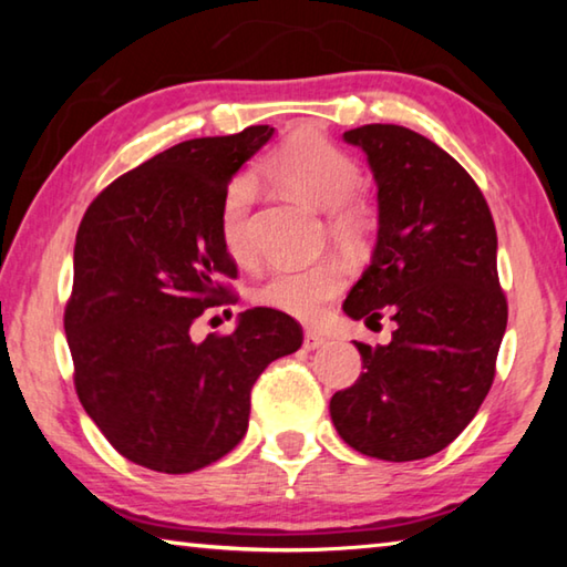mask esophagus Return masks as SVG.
Returning a JSON list of instances; mask_svg holds the SVG:
<instances>
[{
  "mask_svg": "<svg viewBox=\"0 0 567 567\" xmlns=\"http://www.w3.org/2000/svg\"><path fill=\"white\" fill-rule=\"evenodd\" d=\"M324 342H328V340H324L322 338V334L320 332H305V340H302V348L305 350H320L322 348V344Z\"/></svg>",
  "mask_w": 567,
  "mask_h": 567,
  "instance_id": "obj_1",
  "label": "esophagus"
}]
</instances>
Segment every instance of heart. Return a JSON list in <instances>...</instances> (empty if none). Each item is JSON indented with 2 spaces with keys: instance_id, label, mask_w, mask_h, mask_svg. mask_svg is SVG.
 <instances>
[{
  "instance_id": "b5f03b06",
  "label": "heart",
  "mask_w": 567,
  "mask_h": 567,
  "mask_svg": "<svg viewBox=\"0 0 567 567\" xmlns=\"http://www.w3.org/2000/svg\"><path fill=\"white\" fill-rule=\"evenodd\" d=\"M265 172L305 203L330 209L328 229L342 245H354L370 225L364 203L352 195L360 167L348 152L315 130L295 132L265 162ZM255 182L237 177L227 187L219 207V237L227 255L245 265L252 260L247 215L252 207ZM344 287V267L334 260L310 265H277L255 287V302L290 318L312 322Z\"/></svg>"
}]
</instances>
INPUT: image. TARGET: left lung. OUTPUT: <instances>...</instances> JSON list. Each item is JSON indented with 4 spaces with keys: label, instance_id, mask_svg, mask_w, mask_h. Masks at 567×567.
<instances>
[{
    "label": "left lung",
    "instance_id": "obj_1",
    "mask_svg": "<svg viewBox=\"0 0 567 567\" xmlns=\"http://www.w3.org/2000/svg\"><path fill=\"white\" fill-rule=\"evenodd\" d=\"M342 137L368 155L380 225L342 310L398 328L388 344L354 342L362 372L330 415L358 453L408 463L453 443L493 385L507 324L497 233L475 179L435 142L400 124Z\"/></svg>",
    "mask_w": 567,
    "mask_h": 567
}]
</instances>
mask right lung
<instances>
[{
    "label": "right lung",
    "mask_w": 567,
    "mask_h": 567,
    "mask_svg": "<svg viewBox=\"0 0 567 567\" xmlns=\"http://www.w3.org/2000/svg\"><path fill=\"white\" fill-rule=\"evenodd\" d=\"M272 132L179 142L104 187L76 229L64 310L74 388L110 445L142 467L182 475L227 455L247 433L257 378L302 344L300 324L270 307L239 315L229 334L189 332L207 307L235 302L219 207Z\"/></svg>",
    "instance_id": "obj_1"
}]
</instances>
